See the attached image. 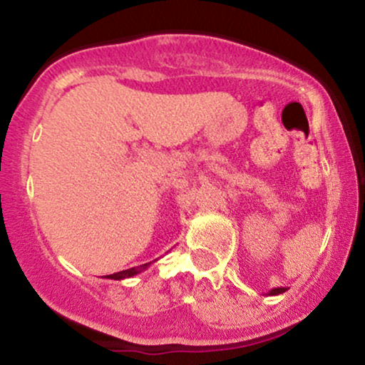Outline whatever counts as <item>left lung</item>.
I'll list each match as a JSON object with an SVG mask.
<instances>
[{"mask_svg":"<svg viewBox=\"0 0 365 365\" xmlns=\"http://www.w3.org/2000/svg\"><path fill=\"white\" fill-rule=\"evenodd\" d=\"M283 292H284V288H273V290L267 293V295H279V293H283Z\"/></svg>","mask_w":365,"mask_h":365,"instance_id":"8db88e82","label":"left lung"}]
</instances>
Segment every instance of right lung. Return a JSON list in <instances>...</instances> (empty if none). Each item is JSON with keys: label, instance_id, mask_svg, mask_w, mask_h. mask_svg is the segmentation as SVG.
Here are the masks:
<instances>
[{"label": "right lung", "instance_id": "obj_1", "mask_svg": "<svg viewBox=\"0 0 365 365\" xmlns=\"http://www.w3.org/2000/svg\"><path fill=\"white\" fill-rule=\"evenodd\" d=\"M158 259H154V261L150 262H145V264H140V266H135V267H130V269H125V271H120V273H113V274H108L106 278L108 279H125V278H132V276L142 273V271H145L148 267L150 266L153 262H156Z\"/></svg>", "mask_w": 365, "mask_h": 365}]
</instances>
